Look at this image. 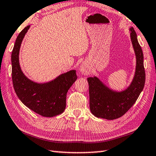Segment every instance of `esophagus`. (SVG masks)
<instances>
[{"mask_svg":"<svg viewBox=\"0 0 156 156\" xmlns=\"http://www.w3.org/2000/svg\"><path fill=\"white\" fill-rule=\"evenodd\" d=\"M80 72L84 75H88L90 73V68L87 64H82L80 66Z\"/></svg>","mask_w":156,"mask_h":156,"instance_id":"34e87169","label":"esophagus"}]
</instances>
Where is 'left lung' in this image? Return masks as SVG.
<instances>
[{
    "instance_id": "left-lung-1",
    "label": "left lung",
    "mask_w": 156,
    "mask_h": 156,
    "mask_svg": "<svg viewBox=\"0 0 156 156\" xmlns=\"http://www.w3.org/2000/svg\"><path fill=\"white\" fill-rule=\"evenodd\" d=\"M131 39L136 55V70L131 85L120 92L112 91L97 77L88 78L90 109L95 117L113 120L122 117L136 102L145 82L144 54L133 27L130 28Z\"/></svg>"
}]
</instances>
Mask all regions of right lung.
<instances>
[{"label":"right lung","mask_w":156,"mask_h":156,"mask_svg":"<svg viewBox=\"0 0 156 156\" xmlns=\"http://www.w3.org/2000/svg\"><path fill=\"white\" fill-rule=\"evenodd\" d=\"M29 27L30 25H28L20 32L12 51L13 87L17 97L26 107L43 117H52L64 111L66 94L78 76L75 70H70L48 83L37 84L23 74L19 65V54L23 37Z\"/></svg>","instance_id":"right-lung-1"}]
</instances>
